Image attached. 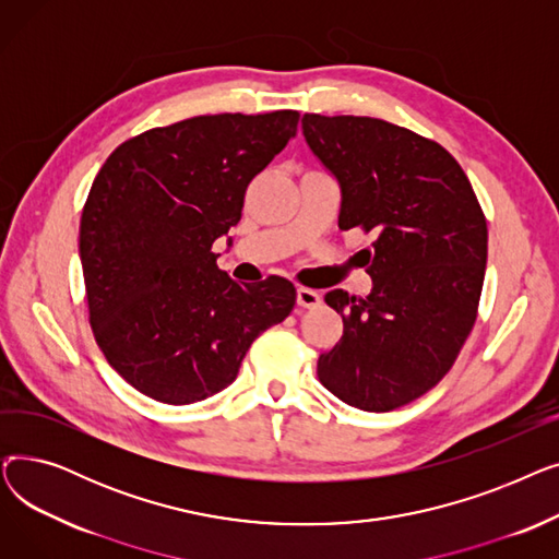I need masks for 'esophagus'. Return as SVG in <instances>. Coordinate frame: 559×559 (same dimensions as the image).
Returning <instances> with one entry per match:
<instances>
[{
  "mask_svg": "<svg viewBox=\"0 0 559 559\" xmlns=\"http://www.w3.org/2000/svg\"><path fill=\"white\" fill-rule=\"evenodd\" d=\"M297 304L301 308H317L321 304V295L317 289H310V287H299L297 289Z\"/></svg>",
  "mask_w": 559,
  "mask_h": 559,
  "instance_id": "34e87169",
  "label": "esophagus"
}]
</instances>
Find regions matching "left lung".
I'll use <instances>...</instances> for the list:
<instances>
[{
	"label": "left lung",
	"instance_id": "8db88e82",
	"mask_svg": "<svg viewBox=\"0 0 559 559\" xmlns=\"http://www.w3.org/2000/svg\"><path fill=\"white\" fill-rule=\"evenodd\" d=\"M312 154L342 188L340 228L373 235L367 299L331 289L340 342L321 354V385L344 403L388 413L424 396L472 333L487 264V219L442 144L376 117L306 112Z\"/></svg>",
	"mask_w": 559,
	"mask_h": 559
}]
</instances>
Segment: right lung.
Returning a JSON list of instances; mask_svg holds the SVG:
<instances>
[{
  "label": "right lung",
  "instance_id": "obj_1",
  "mask_svg": "<svg viewBox=\"0 0 559 559\" xmlns=\"http://www.w3.org/2000/svg\"><path fill=\"white\" fill-rule=\"evenodd\" d=\"M297 124V110L190 117L122 142L95 176L79 228L87 314L108 365L144 396L186 405L222 392L295 308V285L235 283L213 242Z\"/></svg>",
  "mask_w": 559,
  "mask_h": 559
}]
</instances>
